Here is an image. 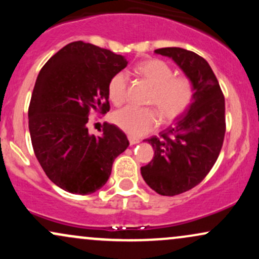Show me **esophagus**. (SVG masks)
Returning <instances> with one entry per match:
<instances>
[{"label": "esophagus", "instance_id": "1", "mask_svg": "<svg viewBox=\"0 0 259 259\" xmlns=\"http://www.w3.org/2000/svg\"><path fill=\"white\" fill-rule=\"evenodd\" d=\"M127 140H129V144L132 145H136V144H139L140 142V140L139 139H136V138H133V136H127Z\"/></svg>", "mask_w": 259, "mask_h": 259}]
</instances>
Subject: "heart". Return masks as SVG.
<instances>
[{"label":"heart","instance_id":"obj_1","mask_svg":"<svg viewBox=\"0 0 259 259\" xmlns=\"http://www.w3.org/2000/svg\"><path fill=\"white\" fill-rule=\"evenodd\" d=\"M135 72L152 86L148 103L157 107L163 121H171L180 117L191 105L194 86L184 76H174L173 68L160 59H147L135 67ZM127 75L119 72L112 76L108 84V97L115 106L126 99ZM113 120L129 135H146L158 124V115L152 108L127 106L113 115Z\"/></svg>","mask_w":259,"mask_h":259}]
</instances>
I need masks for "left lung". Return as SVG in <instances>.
Segmentation results:
<instances>
[{
    "mask_svg": "<svg viewBox=\"0 0 259 259\" xmlns=\"http://www.w3.org/2000/svg\"><path fill=\"white\" fill-rule=\"evenodd\" d=\"M171 58L194 86L191 105L159 138L146 139L153 159L141 167L151 189L163 196L189 191L214 165L225 135V100L212 68L204 58L180 47L154 51Z\"/></svg>",
    "mask_w": 259,
    "mask_h": 259,
    "instance_id": "obj_1",
    "label": "left lung"
}]
</instances>
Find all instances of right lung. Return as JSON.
<instances>
[{
	"label": "right lung",
	"instance_id": "1",
	"mask_svg": "<svg viewBox=\"0 0 259 259\" xmlns=\"http://www.w3.org/2000/svg\"><path fill=\"white\" fill-rule=\"evenodd\" d=\"M127 65L124 56L82 41L68 44L38 73L29 106L35 156L64 191L89 195L108 180L114 159L129 146L118 126L89 133L90 112L109 111L108 84Z\"/></svg>",
	"mask_w": 259,
	"mask_h": 259
}]
</instances>
